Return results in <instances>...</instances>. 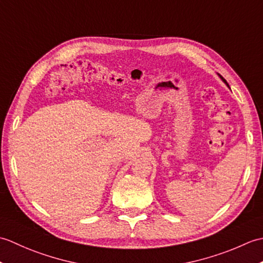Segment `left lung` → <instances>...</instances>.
<instances>
[{
  "mask_svg": "<svg viewBox=\"0 0 263 263\" xmlns=\"http://www.w3.org/2000/svg\"><path fill=\"white\" fill-rule=\"evenodd\" d=\"M218 76H219V77H220V79H221V80H222V81H224V82H225V83H226V86H227V87H228V88H230V86H228V83H227V81H226V80H225V79H224V78H222V77H221V76H220V74H218ZM230 89H231V88H230Z\"/></svg>",
  "mask_w": 263,
  "mask_h": 263,
  "instance_id": "obj_1",
  "label": "left lung"
}]
</instances>
